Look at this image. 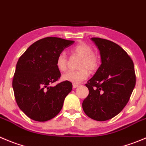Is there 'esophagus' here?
Segmentation results:
<instances>
[{"instance_id": "esophagus-1", "label": "esophagus", "mask_w": 146, "mask_h": 146, "mask_svg": "<svg viewBox=\"0 0 146 146\" xmlns=\"http://www.w3.org/2000/svg\"><path fill=\"white\" fill-rule=\"evenodd\" d=\"M79 87V84H73V88L75 89L77 88V87Z\"/></svg>"}]
</instances>
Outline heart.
Instances as JSON below:
<instances>
[{"label": "heart", "instance_id": "heart-1", "mask_svg": "<svg viewBox=\"0 0 146 146\" xmlns=\"http://www.w3.org/2000/svg\"><path fill=\"white\" fill-rule=\"evenodd\" d=\"M74 53L82 56L79 67L81 68L77 71H69L62 76V80L69 82L78 84L82 82L88 77L89 70H95L98 67V60L95 55L93 54L92 48L87 44L81 43L73 48ZM56 66L61 72H65L66 70V59L64 53H60L56 57Z\"/></svg>", "mask_w": 146, "mask_h": 146}]
</instances>
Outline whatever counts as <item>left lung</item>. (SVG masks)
<instances>
[{
	"instance_id": "obj_1",
	"label": "left lung",
	"mask_w": 146,
	"mask_h": 146,
	"mask_svg": "<svg viewBox=\"0 0 146 146\" xmlns=\"http://www.w3.org/2000/svg\"><path fill=\"white\" fill-rule=\"evenodd\" d=\"M91 39L100 50L102 64L85 84L89 95L82 108L90 118L105 121L120 113L128 102L135 85L134 64L115 43L100 38Z\"/></svg>"
}]
</instances>
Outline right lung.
Masks as SVG:
<instances>
[{"label":"right lung","mask_w":146,"mask_h":146,"mask_svg":"<svg viewBox=\"0 0 146 146\" xmlns=\"http://www.w3.org/2000/svg\"><path fill=\"white\" fill-rule=\"evenodd\" d=\"M74 41L46 37L31 44L16 64L13 86L16 103L29 117L45 122L59 114L72 84L62 82L54 87L61 73L56 57Z\"/></svg>","instance_id":"add662e5"}]
</instances>
